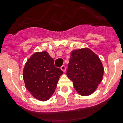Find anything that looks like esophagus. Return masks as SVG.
Segmentation results:
<instances>
[{"instance_id": "1", "label": "esophagus", "mask_w": 123, "mask_h": 123, "mask_svg": "<svg viewBox=\"0 0 123 123\" xmlns=\"http://www.w3.org/2000/svg\"><path fill=\"white\" fill-rule=\"evenodd\" d=\"M61 69L62 71H64V72H65V71H66V67L64 65H62V66L61 67Z\"/></svg>"}]
</instances>
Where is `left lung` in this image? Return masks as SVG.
<instances>
[{
  "instance_id": "left-lung-1",
  "label": "left lung",
  "mask_w": 123,
  "mask_h": 123,
  "mask_svg": "<svg viewBox=\"0 0 123 123\" xmlns=\"http://www.w3.org/2000/svg\"><path fill=\"white\" fill-rule=\"evenodd\" d=\"M103 73L101 60L89 49L71 52L66 74L80 95L88 96L93 93L101 82Z\"/></svg>"
}]
</instances>
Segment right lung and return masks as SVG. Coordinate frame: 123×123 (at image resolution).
I'll use <instances>...</instances> for the list:
<instances>
[{
    "instance_id": "1",
    "label": "right lung",
    "mask_w": 123,
    "mask_h": 123,
    "mask_svg": "<svg viewBox=\"0 0 123 123\" xmlns=\"http://www.w3.org/2000/svg\"><path fill=\"white\" fill-rule=\"evenodd\" d=\"M63 72L54 66V60L46 51L36 52L27 61L23 79L27 89L37 99L45 101L55 91Z\"/></svg>"
}]
</instances>
